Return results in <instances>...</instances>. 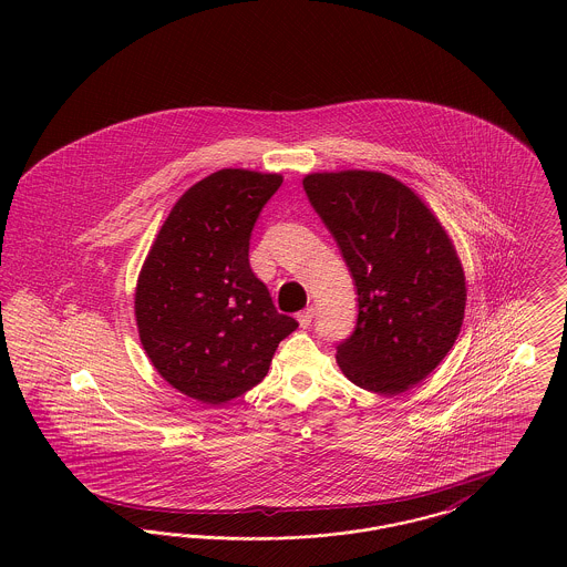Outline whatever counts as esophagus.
<instances>
[{
    "label": "esophagus",
    "mask_w": 567,
    "mask_h": 567,
    "mask_svg": "<svg viewBox=\"0 0 567 567\" xmlns=\"http://www.w3.org/2000/svg\"><path fill=\"white\" fill-rule=\"evenodd\" d=\"M312 319H315V308H312V306L306 308V310H301V312L297 315V321H299L301 327H310Z\"/></svg>",
    "instance_id": "obj_1"
}]
</instances>
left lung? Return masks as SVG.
Listing matches in <instances>:
<instances>
[{
    "mask_svg": "<svg viewBox=\"0 0 567 567\" xmlns=\"http://www.w3.org/2000/svg\"><path fill=\"white\" fill-rule=\"evenodd\" d=\"M303 187L358 288V323L338 344V367L364 391L405 393L461 333L467 286L456 248L427 205L391 174L315 172Z\"/></svg>",
    "mask_w": 567,
    "mask_h": 567,
    "instance_id": "8db88e82",
    "label": "left lung"
}]
</instances>
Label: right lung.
<instances>
[{
	"mask_svg": "<svg viewBox=\"0 0 567 567\" xmlns=\"http://www.w3.org/2000/svg\"><path fill=\"white\" fill-rule=\"evenodd\" d=\"M281 174L218 169L172 207L135 288L140 340L163 380L220 405L259 384L299 323L279 315L248 264V240Z\"/></svg>",
	"mask_w": 567,
	"mask_h": 567,
	"instance_id": "1",
	"label": "right lung"
}]
</instances>
